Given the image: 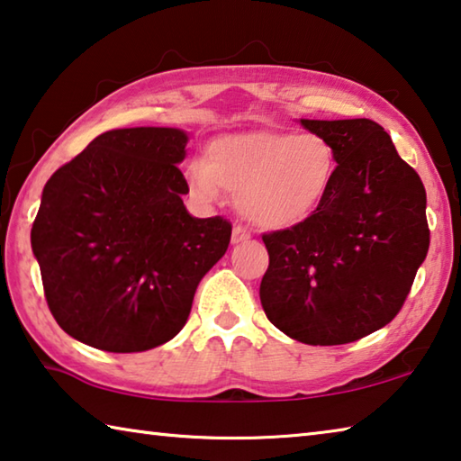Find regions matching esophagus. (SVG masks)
Instances as JSON below:
<instances>
[{
  "label": "esophagus",
  "instance_id": "1",
  "mask_svg": "<svg viewBox=\"0 0 461 461\" xmlns=\"http://www.w3.org/2000/svg\"><path fill=\"white\" fill-rule=\"evenodd\" d=\"M248 238H249V230L246 228V225H241V223L233 225V231H231V241H233V244H240V241H246Z\"/></svg>",
  "mask_w": 461,
  "mask_h": 461
}]
</instances>
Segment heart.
Instances as JSON below:
<instances>
[{
    "instance_id": "obj_1",
    "label": "heart",
    "mask_w": 461,
    "mask_h": 461,
    "mask_svg": "<svg viewBox=\"0 0 461 461\" xmlns=\"http://www.w3.org/2000/svg\"><path fill=\"white\" fill-rule=\"evenodd\" d=\"M338 152L321 134L223 136L207 146L205 158L186 165L194 197L212 203L221 191L238 197L240 212L260 228L283 230L309 220L330 194Z\"/></svg>"
}]
</instances>
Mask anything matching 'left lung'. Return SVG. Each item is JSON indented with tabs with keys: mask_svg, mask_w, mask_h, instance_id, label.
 <instances>
[{
	"mask_svg": "<svg viewBox=\"0 0 461 461\" xmlns=\"http://www.w3.org/2000/svg\"><path fill=\"white\" fill-rule=\"evenodd\" d=\"M338 152L323 205L303 223L262 233L268 321L309 346H341L393 321L429 249L427 194L376 122L301 120Z\"/></svg>",
	"mask_w": 461,
	"mask_h": 461,
	"instance_id": "8db88e82",
	"label": "left lung"
}]
</instances>
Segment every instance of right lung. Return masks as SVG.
<instances>
[{"mask_svg":"<svg viewBox=\"0 0 461 461\" xmlns=\"http://www.w3.org/2000/svg\"><path fill=\"white\" fill-rule=\"evenodd\" d=\"M185 146L176 128L112 130L44 185L30 240L50 313L71 338L131 354L185 327L231 238L221 215L186 213Z\"/></svg>","mask_w":461,"mask_h":461,"instance_id":"add662e5","label":"right lung"}]
</instances>
